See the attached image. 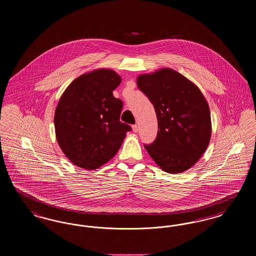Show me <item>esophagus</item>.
Segmentation results:
<instances>
[{"instance_id": "esophagus-1", "label": "esophagus", "mask_w": 256, "mask_h": 256, "mask_svg": "<svg viewBox=\"0 0 256 256\" xmlns=\"http://www.w3.org/2000/svg\"><path fill=\"white\" fill-rule=\"evenodd\" d=\"M138 126L137 124H134L132 126V130H134V132H138Z\"/></svg>"}]
</instances>
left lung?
Instances as JSON below:
<instances>
[{
    "label": "left lung",
    "instance_id": "obj_1",
    "mask_svg": "<svg viewBox=\"0 0 256 256\" xmlns=\"http://www.w3.org/2000/svg\"><path fill=\"white\" fill-rule=\"evenodd\" d=\"M138 88L154 104L158 122L156 140L145 148L170 174L190 169L206 152L211 138L206 100L198 86L170 68L137 78Z\"/></svg>",
    "mask_w": 256,
    "mask_h": 256
}]
</instances>
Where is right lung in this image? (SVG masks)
Here are the masks:
<instances>
[{"instance_id":"1","label":"right lung","mask_w":256,"mask_h":256,"mask_svg":"<svg viewBox=\"0 0 256 256\" xmlns=\"http://www.w3.org/2000/svg\"><path fill=\"white\" fill-rule=\"evenodd\" d=\"M121 76L110 69L84 74L66 88L54 113L61 150L76 166L98 169L112 158L132 128L120 122L122 102L113 96Z\"/></svg>"}]
</instances>
